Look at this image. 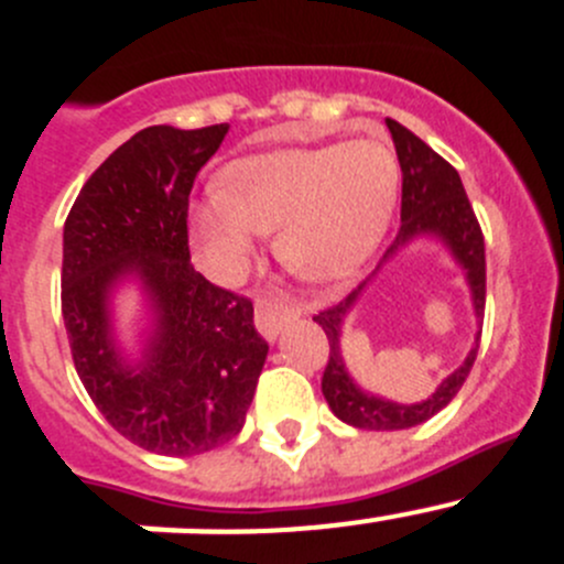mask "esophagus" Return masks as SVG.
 <instances>
[{"instance_id": "34e87169", "label": "esophagus", "mask_w": 564, "mask_h": 564, "mask_svg": "<svg viewBox=\"0 0 564 564\" xmlns=\"http://www.w3.org/2000/svg\"><path fill=\"white\" fill-rule=\"evenodd\" d=\"M294 314H297V311H294L292 305H283L278 303V300H256V327H259V333L270 340L275 338L278 329H281L289 318H294Z\"/></svg>"}]
</instances>
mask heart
Here are the masks:
<instances>
[{"instance_id": "b5f03b06", "label": "heart", "mask_w": 564, "mask_h": 564, "mask_svg": "<svg viewBox=\"0 0 564 564\" xmlns=\"http://www.w3.org/2000/svg\"><path fill=\"white\" fill-rule=\"evenodd\" d=\"M398 158L366 139L246 158L193 209V231L220 278H235L259 231H275L283 264L308 281H335L382 237L395 204Z\"/></svg>"}]
</instances>
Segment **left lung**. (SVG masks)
<instances>
[{
    "mask_svg": "<svg viewBox=\"0 0 564 564\" xmlns=\"http://www.w3.org/2000/svg\"><path fill=\"white\" fill-rule=\"evenodd\" d=\"M388 128L395 144L398 163H401V231H398L395 242H392L388 256L398 246L412 240L420 231H434L440 235L447 246L453 248L456 259L464 264L466 278H469L471 297H475L477 316L486 311V242H482V229L477 224V215L471 209L469 198H466L460 176L451 163L442 155H436L423 139L403 128L395 119H388ZM362 286L355 292L346 294L340 303L329 305V308L318 311L314 322L324 329L329 340V357L324 366L322 377V392L327 398L329 409L335 417L344 423L355 425V429L366 431H398V429H412V425L425 423L434 417L440 409H445L458 390L464 388L466 377H469L471 366H475L477 349H480V333H477L475 346H471L469 357L464 366L458 368L453 377H447L440 384V390L423 403H412V406H401V403L382 401V398L366 395L360 388L346 373L344 360H340V322L355 297L360 294Z\"/></svg>",
    "mask_w": 564,
    "mask_h": 564,
    "instance_id": "1",
    "label": "left lung"
}]
</instances>
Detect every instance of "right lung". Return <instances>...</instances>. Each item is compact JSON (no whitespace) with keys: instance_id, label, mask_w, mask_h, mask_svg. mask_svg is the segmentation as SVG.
Instances as JSON below:
<instances>
[{"instance_id":"right-lung-1","label":"right lung","mask_w":564,"mask_h":564,"mask_svg":"<svg viewBox=\"0 0 564 564\" xmlns=\"http://www.w3.org/2000/svg\"><path fill=\"white\" fill-rule=\"evenodd\" d=\"M229 124H152L84 182L65 220L62 318L84 390L113 431L161 456H196L240 434L267 360L246 294L193 270L187 207ZM139 271L159 335L139 372L107 338V289Z\"/></svg>"}]
</instances>
